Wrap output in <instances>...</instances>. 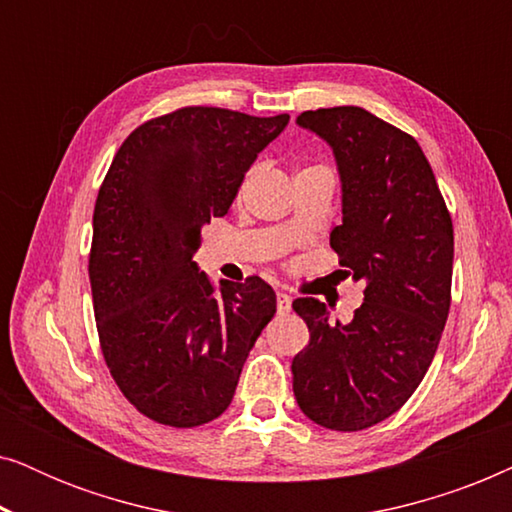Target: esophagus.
Listing matches in <instances>:
<instances>
[{
	"label": "esophagus",
	"instance_id": "esophagus-1",
	"mask_svg": "<svg viewBox=\"0 0 512 512\" xmlns=\"http://www.w3.org/2000/svg\"><path fill=\"white\" fill-rule=\"evenodd\" d=\"M277 312L279 314H289L291 312V296H289V293H284V291L277 293Z\"/></svg>",
	"mask_w": 512,
	"mask_h": 512
}]
</instances>
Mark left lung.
I'll return each mask as SVG.
<instances>
[{
  "instance_id": "1",
  "label": "left lung",
  "mask_w": 512,
  "mask_h": 512,
  "mask_svg": "<svg viewBox=\"0 0 512 512\" xmlns=\"http://www.w3.org/2000/svg\"><path fill=\"white\" fill-rule=\"evenodd\" d=\"M328 142L342 181L331 249L361 279L349 324L317 298L293 300L310 342L291 361L293 396L312 422L363 431L403 408L424 380L452 300L454 230L417 139L361 107L303 111Z\"/></svg>"
}]
</instances>
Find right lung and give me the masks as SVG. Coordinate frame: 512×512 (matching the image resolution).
I'll return each mask as SVG.
<instances>
[{"label": "right lung", "mask_w": 512, "mask_h": 512, "mask_svg": "<svg viewBox=\"0 0 512 512\" xmlns=\"http://www.w3.org/2000/svg\"><path fill=\"white\" fill-rule=\"evenodd\" d=\"M286 123L184 107L132 130L111 160L88 258L97 335L118 389L153 422L193 429L223 415L275 317L261 277L214 289L193 254Z\"/></svg>", "instance_id": "1"}]
</instances>
